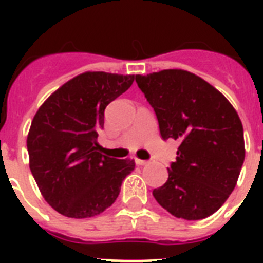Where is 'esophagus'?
Masks as SVG:
<instances>
[{
	"mask_svg": "<svg viewBox=\"0 0 263 263\" xmlns=\"http://www.w3.org/2000/svg\"><path fill=\"white\" fill-rule=\"evenodd\" d=\"M135 164H136V165H139V166H142V165H146V164H147V161L139 160V158H135Z\"/></svg>",
	"mask_w": 263,
	"mask_h": 263,
	"instance_id": "esophagus-1",
	"label": "esophagus"
}]
</instances>
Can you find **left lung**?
<instances>
[{"label": "left lung", "mask_w": 263, "mask_h": 263, "mask_svg": "<svg viewBox=\"0 0 263 263\" xmlns=\"http://www.w3.org/2000/svg\"><path fill=\"white\" fill-rule=\"evenodd\" d=\"M135 79L154 107L162 139L180 143L166 183L153 195L177 218L212 216L233 191L245 162L237 111L216 87L184 69H164Z\"/></svg>", "instance_id": "obj_1"}]
</instances>
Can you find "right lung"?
<instances>
[{"label": "right lung", "instance_id": "1", "mask_svg": "<svg viewBox=\"0 0 263 263\" xmlns=\"http://www.w3.org/2000/svg\"><path fill=\"white\" fill-rule=\"evenodd\" d=\"M135 75L84 72L53 92L27 135L30 169L42 196L69 218H90L115 203L134 160L103 156L98 132L105 107L131 87Z\"/></svg>", "mask_w": 263, "mask_h": 263}]
</instances>
